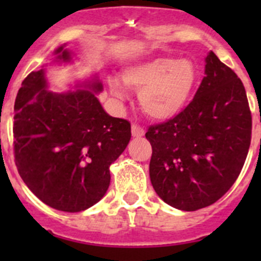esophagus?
<instances>
[{"mask_svg": "<svg viewBox=\"0 0 261 261\" xmlns=\"http://www.w3.org/2000/svg\"><path fill=\"white\" fill-rule=\"evenodd\" d=\"M131 134H133L134 138H141V136H144L145 131H144V128L140 127V126L133 125V127H131Z\"/></svg>", "mask_w": 261, "mask_h": 261, "instance_id": "esophagus-1", "label": "esophagus"}]
</instances>
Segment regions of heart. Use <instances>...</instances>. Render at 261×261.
<instances>
[{
    "mask_svg": "<svg viewBox=\"0 0 261 261\" xmlns=\"http://www.w3.org/2000/svg\"><path fill=\"white\" fill-rule=\"evenodd\" d=\"M122 81L138 89L139 103L149 117L167 121L179 115L189 103L198 82V70L191 60L158 57L126 68ZM110 91L118 99L127 97L118 81H110Z\"/></svg>",
    "mask_w": 261,
    "mask_h": 261,
    "instance_id": "heart-1",
    "label": "heart"
}]
</instances>
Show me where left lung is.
I'll use <instances>...</instances> for the list:
<instances>
[{
	"label": "left lung",
	"mask_w": 261,
	"mask_h": 261,
	"mask_svg": "<svg viewBox=\"0 0 261 261\" xmlns=\"http://www.w3.org/2000/svg\"><path fill=\"white\" fill-rule=\"evenodd\" d=\"M194 98L179 115L150 126V180L174 208L197 211L220 199L244 167L251 112L243 82L213 51Z\"/></svg>",
	"instance_id": "1"
}]
</instances>
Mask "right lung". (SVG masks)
Listing matches in <instances>:
<instances>
[{"mask_svg": "<svg viewBox=\"0 0 261 261\" xmlns=\"http://www.w3.org/2000/svg\"><path fill=\"white\" fill-rule=\"evenodd\" d=\"M53 63H70L64 45ZM45 65L31 72L15 101L14 150L18 174L28 188L51 208L81 212L101 201L109 189L110 165L131 139V125L112 117L97 94V75L78 82L73 91L48 89Z\"/></svg>", "mask_w": 261, "mask_h": 261, "instance_id": "add662e5", "label": "right lung"}]
</instances>
